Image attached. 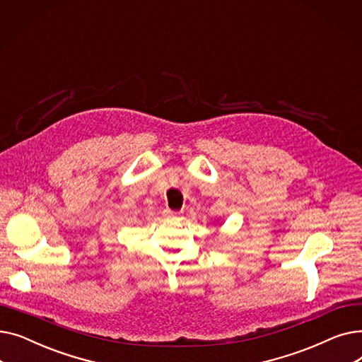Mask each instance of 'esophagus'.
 I'll return each mask as SVG.
<instances>
[{
    "label": "esophagus",
    "instance_id": "esophagus-1",
    "mask_svg": "<svg viewBox=\"0 0 362 362\" xmlns=\"http://www.w3.org/2000/svg\"><path fill=\"white\" fill-rule=\"evenodd\" d=\"M163 216H164L165 218H177V217L180 216V213L173 211V210H168V208H167V210L163 211Z\"/></svg>",
    "mask_w": 362,
    "mask_h": 362
}]
</instances>
